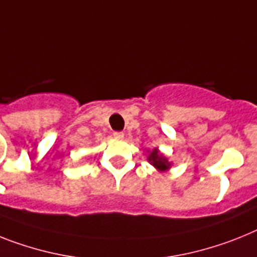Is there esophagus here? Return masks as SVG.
Segmentation results:
<instances>
[{"instance_id":"obj_1","label":"esophagus","mask_w":257,"mask_h":257,"mask_svg":"<svg viewBox=\"0 0 257 257\" xmlns=\"http://www.w3.org/2000/svg\"><path fill=\"white\" fill-rule=\"evenodd\" d=\"M113 137L115 138V139H122V138L124 137V134L122 133V131H114Z\"/></svg>"}]
</instances>
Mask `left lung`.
Wrapping results in <instances>:
<instances>
[{"label": "left lung", "instance_id": "left-lung-1", "mask_svg": "<svg viewBox=\"0 0 257 257\" xmlns=\"http://www.w3.org/2000/svg\"><path fill=\"white\" fill-rule=\"evenodd\" d=\"M148 161H150L153 166H156V168L159 169V170H166V169H169V166H170V164H169V161L166 160V157L160 155V153L157 152V150H153L152 152H151L150 157H148Z\"/></svg>", "mask_w": 257, "mask_h": 257}]
</instances>
